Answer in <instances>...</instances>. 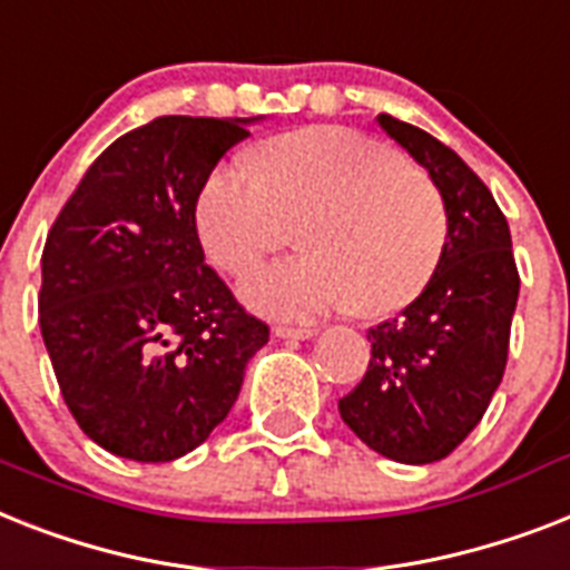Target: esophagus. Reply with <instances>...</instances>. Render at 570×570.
<instances>
[{
  "instance_id": "obj_1",
  "label": "esophagus",
  "mask_w": 570,
  "mask_h": 570,
  "mask_svg": "<svg viewBox=\"0 0 570 570\" xmlns=\"http://www.w3.org/2000/svg\"><path fill=\"white\" fill-rule=\"evenodd\" d=\"M275 336L281 340H309V336H316L318 327L316 325H304V327H293V325H275L272 327Z\"/></svg>"
}]
</instances>
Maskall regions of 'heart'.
Returning <instances> with one entry per match:
<instances>
[{"instance_id":"1","label":"heart","mask_w":570,"mask_h":570,"mask_svg":"<svg viewBox=\"0 0 570 570\" xmlns=\"http://www.w3.org/2000/svg\"><path fill=\"white\" fill-rule=\"evenodd\" d=\"M293 222H304L307 254L263 266L243 284L245 301L272 316L336 307L392 316L428 289L448 245L436 180L342 125L277 134L257 149V169L228 160L198 189V239L228 275L281 252Z\"/></svg>"}]
</instances>
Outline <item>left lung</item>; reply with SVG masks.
<instances>
[{"mask_svg":"<svg viewBox=\"0 0 570 570\" xmlns=\"http://www.w3.org/2000/svg\"><path fill=\"white\" fill-rule=\"evenodd\" d=\"M377 119L436 180L448 245L428 289L368 331L372 360L340 415L372 451L428 465L462 445L501 386L521 277L507 216L478 173L415 125Z\"/></svg>","mask_w":570,"mask_h":570,"instance_id":"left-lung-1","label":"left lung"}]
</instances>
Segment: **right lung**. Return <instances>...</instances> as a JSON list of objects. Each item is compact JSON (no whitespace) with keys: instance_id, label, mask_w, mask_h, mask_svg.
I'll return each mask as SVG.
<instances>
[{"instance_id":"right-lung-1","label":"right lung","mask_w":570,"mask_h":570,"mask_svg":"<svg viewBox=\"0 0 570 570\" xmlns=\"http://www.w3.org/2000/svg\"><path fill=\"white\" fill-rule=\"evenodd\" d=\"M248 122L157 117L122 134L46 237L37 307L60 395L125 460L173 462L202 445L269 342L196 230L198 189Z\"/></svg>"}]
</instances>
